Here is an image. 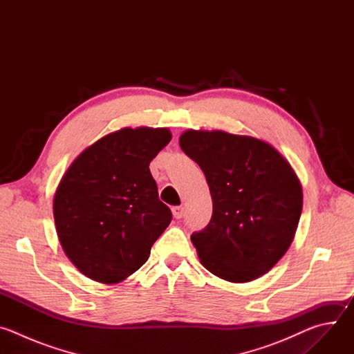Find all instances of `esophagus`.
<instances>
[{"label": "esophagus", "instance_id": "obj_1", "mask_svg": "<svg viewBox=\"0 0 354 354\" xmlns=\"http://www.w3.org/2000/svg\"><path fill=\"white\" fill-rule=\"evenodd\" d=\"M172 214L175 218H182L185 216V209L182 206H174L172 207Z\"/></svg>", "mask_w": 354, "mask_h": 354}]
</instances>
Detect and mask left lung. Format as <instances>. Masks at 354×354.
I'll return each instance as SVG.
<instances>
[{"instance_id": "left-lung-1", "label": "left lung", "mask_w": 354, "mask_h": 354, "mask_svg": "<svg viewBox=\"0 0 354 354\" xmlns=\"http://www.w3.org/2000/svg\"><path fill=\"white\" fill-rule=\"evenodd\" d=\"M183 153L203 171L209 225L192 234L200 263L214 276L246 283L268 273L290 248L302 210V186L269 142L223 130L183 131Z\"/></svg>"}]
</instances>
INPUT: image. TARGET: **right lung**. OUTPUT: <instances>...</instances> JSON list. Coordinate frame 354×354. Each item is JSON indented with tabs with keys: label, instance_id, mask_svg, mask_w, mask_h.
<instances>
[{
	"label": "right lung",
	"instance_id": "1",
	"mask_svg": "<svg viewBox=\"0 0 354 354\" xmlns=\"http://www.w3.org/2000/svg\"><path fill=\"white\" fill-rule=\"evenodd\" d=\"M167 127H124L86 147L53 198L60 245L88 279L116 284L137 272L172 220L149 162L171 141Z\"/></svg>",
	"mask_w": 354,
	"mask_h": 354
}]
</instances>
